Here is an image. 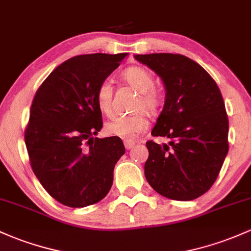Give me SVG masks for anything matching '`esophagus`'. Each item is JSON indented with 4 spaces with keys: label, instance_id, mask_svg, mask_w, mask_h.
Listing matches in <instances>:
<instances>
[{
    "label": "esophagus",
    "instance_id": "esophagus-1",
    "mask_svg": "<svg viewBox=\"0 0 251 251\" xmlns=\"http://www.w3.org/2000/svg\"><path fill=\"white\" fill-rule=\"evenodd\" d=\"M136 145V141H134V140H130V139H126L125 140V147L126 150H131L134 146Z\"/></svg>",
    "mask_w": 251,
    "mask_h": 251
}]
</instances>
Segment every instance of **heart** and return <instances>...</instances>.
I'll return each mask as SVG.
<instances>
[{
  "instance_id": "b5f03b06",
  "label": "heart",
  "mask_w": 251,
  "mask_h": 251,
  "mask_svg": "<svg viewBox=\"0 0 251 251\" xmlns=\"http://www.w3.org/2000/svg\"><path fill=\"white\" fill-rule=\"evenodd\" d=\"M122 79L129 86L139 92L136 100V114L126 116H116L105 125V133L110 136L133 139L145 130L148 126V115L155 116L159 114L163 105V94L154 88V77L146 68L134 66L126 68L122 73ZM112 98L114 87L109 80H104L99 83L96 91V103L98 109L104 115L112 114ZM145 111L147 112H144Z\"/></svg>"
}]
</instances>
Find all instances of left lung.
<instances>
[{
	"mask_svg": "<svg viewBox=\"0 0 251 251\" xmlns=\"http://www.w3.org/2000/svg\"><path fill=\"white\" fill-rule=\"evenodd\" d=\"M165 85L163 111L147 141L145 176L158 194L177 201L203 195L228 152V118L219 87L199 63L179 53L135 55Z\"/></svg>",
	"mask_w": 251,
	"mask_h": 251,
	"instance_id": "1",
	"label": "left lung"
}]
</instances>
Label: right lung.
I'll use <instances>...</instances> for the list:
<instances>
[{
	"instance_id": "1",
	"label": "right lung",
	"mask_w": 251,
	"mask_h": 251,
	"mask_svg": "<svg viewBox=\"0 0 251 251\" xmlns=\"http://www.w3.org/2000/svg\"><path fill=\"white\" fill-rule=\"evenodd\" d=\"M126 53L69 58L50 73L34 96L25 144L34 175L55 200L73 208L103 200L126 152L117 136L93 137L103 128L96 91Z\"/></svg>"
}]
</instances>
